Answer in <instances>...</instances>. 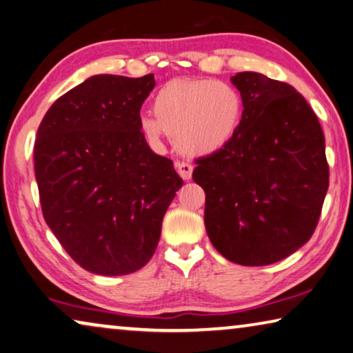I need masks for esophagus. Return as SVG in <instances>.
I'll return each mask as SVG.
<instances>
[{
  "instance_id": "obj_1",
  "label": "esophagus",
  "mask_w": 353,
  "mask_h": 353,
  "mask_svg": "<svg viewBox=\"0 0 353 353\" xmlns=\"http://www.w3.org/2000/svg\"><path fill=\"white\" fill-rule=\"evenodd\" d=\"M176 170L179 172L183 181H190L192 179V172H193V166L188 165L185 161H176Z\"/></svg>"
}]
</instances>
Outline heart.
<instances>
[{"label": "heart", "mask_w": 353, "mask_h": 353, "mask_svg": "<svg viewBox=\"0 0 353 353\" xmlns=\"http://www.w3.org/2000/svg\"><path fill=\"white\" fill-rule=\"evenodd\" d=\"M244 99L238 88L215 79H172L154 98V115L141 117L139 128L150 141L163 134L192 157L214 155L238 133Z\"/></svg>", "instance_id": "obj_1"}]
</instances>
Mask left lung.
Wrapping results in <instances>:
<instances>
[{"label": "left lung", "mask_w": 353, "mask_h": 353, "mask_svg": "<svg viewBox=\"0 0 353 353\" xmlns=\"http://www.w3.org/2000/svg\"><path fill=\"white\" fill-rule=\"evenodd\" d=\"M244 99L231 143L196 160L206 193L204 225L225 259L243 266L281 261L311 239L328 190L325 136L292 85L260 72L231 77Z\"/></svg>", "instance_id": "1"}]
</instances>
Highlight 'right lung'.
<instances>
[{
    "instance_id": "right-lung-1",
    "label": "right lung",
    "mask_w": 353,
    "mask_h": 353,
    "mask_svg": "<svg viewBox=\"0 0 353 353\" xmlns=\"http://www.w3.org/2000/svg\"><path fill=\"white\" fill-rule=\"evenodd\" d=\"M154 74L88 77L52 104L34 141L42 215L83 270L125 276L159 245L183 181L139 128Z\"/></svg>"
}]
</instances>
